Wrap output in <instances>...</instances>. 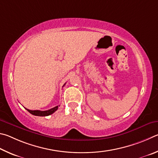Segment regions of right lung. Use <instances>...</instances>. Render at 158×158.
I'll list each match as a JSON object with an SVG mask.
<instances>
[{
  "instance_id": "add662e5",
  "label": "right lung",
  "mask_w": 158,
  "mask_h": 158,
  "mask_svg": "<svg viewBox=\"0 0 158 158\" xmlns=\"http://www.w3.org/2000/svg\"><path fill=\"white\" fill-rule=\"evenodd\" d=\"M65 84L63 85V87L64 86ZM58 109V106L56 107H54L53 108H51L48 110H46V111H40V110H30L28 109H26L30 114H32L35 116H40V117H46V116H48L52 114V113H54L56 110Z\"/></svg>"
}]
</instances>
